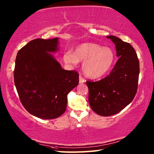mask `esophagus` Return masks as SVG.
<instances>
[{"instance_id":"obj_1","label":"esophagus","mask_w":154,"mask_h":154,"mask_svg":"<svg viewBox=\"0 0 154 154\" xmlns=\"http://www.w3.org/2000/svg\"><path fill=\"white\" fill-rule=\"evenodd\" d=\"M85 79H84V77H83L81 75H80L79 76V83H83L85 82Z\"/></svg>"}]
</instances>
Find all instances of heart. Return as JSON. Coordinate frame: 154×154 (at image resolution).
Wrapping results in <instances>:
<instances>
[{
  "label": "heart",
  "mask_w": 154,
  "mask_h": 154,
  "mask_svg": "<svg viewBox=\"0 0 154 154\" xmlns=\"http://www.w3.org/2000/svg\"><path fill=\"white\" fill-rule=\"evenodd\" d=\"M65 63L76 65L83 61V69L87 76L98 78L109 72L115 61V54L110 48L95 43H85L76 48L74 53L70 51L64 54Z\"/></svg>",
  "instance_id": "1"
}]
</instances>
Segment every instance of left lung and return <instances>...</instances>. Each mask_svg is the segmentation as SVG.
I'll use <instances>...</instances> for the list:
<instances>
[{"label": "left lung", "instance_id": "8db88e82", "mask_svg": "<svg viewBox=\"0 0 154 154\" xmlns=\"http://www.w3.org/2000/svg\"><path fill=\"white\" fill-rule=\"evenodd\" d=\"M106 38L116 45L119 60L108 76L95 82L86 81L91 108L103 116L119 113L132 102L140 73L139 60L132 45L114 35Z\"/></svg>", "mask_w": 154, "mask_h": 154}]
</instances>
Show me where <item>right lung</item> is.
Masks as SVG:
<instances>
[{"mask_svg": "<svg viewBox=\"0 0 154 154\" xmlns=\"http://www.w3.org/2000/svg\"><path fill=\"white\" fill-rule=\"evenodd\" d=\"M58 38H38L22 47L16 57L14 84L29 113L54 119L66 110L67 94L79 84L76 71L62 69L49 52L57 50Z\"/></svg>", "mask_w": 154, "mask_h": 154, "instance_id": "right-lung-1", "label": "right lung"}]
</instances>
